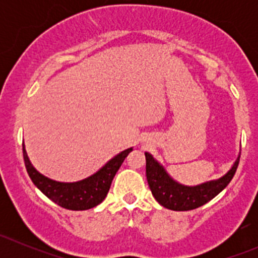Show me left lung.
I'll list each match as a JSON object with an SVG mask.
<instances>
[{
  "mask_svg": "<svg viewBox=\"0 0 258 258\" xmlns=\"http://www.w3.org/2000/svg\"><path fill=\"white\" fill-rule=\"evenodd\" d=\"M145 156L146 177H147L148 186L153 197L163 207L173 211L195 210L211 201L230 183L240 162V156H238L235 165L223 177L199 184V186L188 187L173 181L167 175L165 168L150 153L146 152Z\"/></svg>",
  "mask_w": 258,
  "mask_h": 258,
  "instance_id": "8db88e82",
  "label": "left lung"
}]
</instances>
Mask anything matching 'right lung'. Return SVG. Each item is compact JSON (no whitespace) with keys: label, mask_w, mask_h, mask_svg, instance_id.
<instances>
[{"label":"right lung","mask_w":258,"mask_h":258,"mask_svg":"<svg viewBox=\"0 0 258 258\" xmlns=\"http://www.w3.org/2000/svg\"><path fill=\"white\" fill-rule=\"evenodd\" d=\"M22 151L28 176L43 195H46L51 201L63 209L83 211L97 206L106 199L114 175L121 167L124 158L132 151V148L122 151L121 153L114 156L112 160L108 161L98 172H96L91 177L79 182H72V183L53 181V179H49L38 173L31 165L23 144Z\"/></svg>","instance_id":"1"}]
</instances>
